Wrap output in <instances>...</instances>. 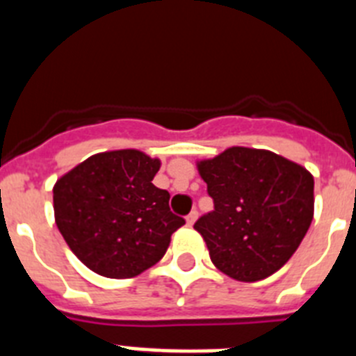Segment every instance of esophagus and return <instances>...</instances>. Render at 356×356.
I'll return each instance as SVG.
<instances>
[{
    "mask_svg": "<svg viewBox=\"0 0 356 356\" xmlns=\"http://www.w3.org/2000/svg\"><path fill=\"white\" fill-rule=\"evenodd\" d=\"M196 219H197V212H196V210H193V212H191L187 216V225L193 226L194 222H196Z\"/></svg>",
    "mask_w": 356,
    "mask_h": 356,
    "instance_id": "1",
    "label": "esophagus"
}]
</instances>
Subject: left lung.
Returning <instances> with one entry per match:
<instances>
[{"label":"left lung","mask_w":356,"mask_h":356,"mask_svg":"<svg viewBox=\"0 0 356 356\" xmlns=\"http://www.w3.org/2000/svg\"><path fill=\"white\" fill-rule=\"evenodd\" d=\"M213 212L194 229L210 260L237 282H259L289 262L314 219V176L273 151L232 146L197 160Z\"/></svg>","instance_id":"8db88e82"}]
</instances>
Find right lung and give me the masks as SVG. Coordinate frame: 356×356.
Here are the masks:
<instances>
[{"mask_svg": "<svg viewBox=\"0 0 356 356\" xmlns=\"http://www.w3.org/2000/svg\"><path fill=\"white\" fill-rule=\"evenodd\" d=\"M160 160L139 149L103 151L53 185L58 232L96 275L134 278L155 266L185 225L169 210V193L151 184Z\"/></svg>", "mask_w": 356, "mask_h": 356, "instance_id": "1", "label": "right lung"}]
</instances>
